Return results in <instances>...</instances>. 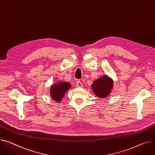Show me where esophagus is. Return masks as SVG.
Instances as JSON below:
<instances>
[{"label": "esophagus", "instance_id": "34e87169", "mask_svg": "<svg viewBox=\"0 0 155 155\" xmlns=\"http://www.w3.org/2000/svg\"><path fill=\"white\" fill-rule=\"evenodd\" d=\"M77 87H83V85H82V83L80 81V80H78L77 81Z\"/></svg>", "mask_w": 155, "mask_h": 155}]
</instances>
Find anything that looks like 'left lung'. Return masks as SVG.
<instances>
[{
	"label": "left lung",
	"instance_id": "8db88e82",
	"mask_svg": "<svg viewBox=\"0 0 155 155\" xmlns=\"http://www.w3.org/2000/svg\"><path fill=\"white\" fill-rule=\"evenodd\" d=\"M113 80L107 75H103L94 81L91 88L94 94L100 98H106L113 89Z\"/></svg>",
	"mask_w": 155,
	"mask_h": 155
}]
</instances>
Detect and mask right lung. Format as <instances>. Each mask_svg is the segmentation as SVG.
I'll return each instance as SVG.
<instances>
[{
	"label": "right lung",
	"instance_id": "add662e5",
	"mask_svg": "<svg viewBox=\"0 0 155 155\" xmlns=\"http://www.w3.org/2000/svg\"><path fill=\"white\" fill-rule=\"evenodd\" d=\"M71 87V85L70 82L61 80L54 82L50 87V95L51 99L57 103L61 102L67 91Z\"/></svg>",
	"mask_w": 155,
	"mask_h": 155
}]
</instances>
